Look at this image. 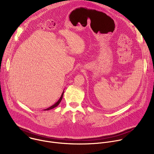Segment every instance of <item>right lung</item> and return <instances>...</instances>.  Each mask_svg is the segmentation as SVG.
Here are the masks:
<instances>
[{"instance_id":"add662e5","label":"right lung","mask_w":154,"mask_h":154,"mask_svg":"<svg viewBox=\"0 0 154 154\" xmlns=\"http://www.w3.org/2000/svg\"><path fill=\"white\" fill-rule=\"evenodd\" d=\"M63 93H64V91L63 92V93L61 94V97H60V98L59 99V100L55 103V104H54L53 105H52L51 106H50V107H49V108H46V109H45V110H49V109H53L54 108H55V107H56V106H57L58 105H59V103H60V102L61 101V100H62V98H63Z\"/></svg>"}]
</instances>
